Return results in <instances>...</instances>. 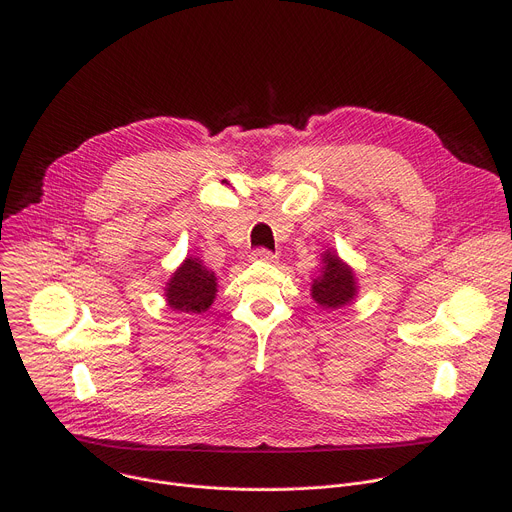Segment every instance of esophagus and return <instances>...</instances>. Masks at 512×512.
I'll list each match as a JSON object with an SVG mask.
<instances>
[{
  "label": "esophagus",
  "mask_w": 512,
  "mask_h": 512,
  "mask_svg": "<svg viewBox=\"0 0 512 512\" xmlns=\"http://www.w3.org/2000/svg\"><path fill=\"white\" fill-rule=\"evenodd\" d=\"M255 261H267V263H273L277 257L271 253V251H267V249H255L253 251V255H251Z\"/></svg>",
  "instance_id": "obj_1"
}]
</instances>
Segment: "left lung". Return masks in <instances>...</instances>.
<instances>
[{"instance_id":"8db88e82","label":"left lung","mask_w":512,"mask_h":512,"mask_svg":"<svg viewBox=\"0 0 512 512\" xmlns=\"http://www.w3.org/2000/svg\"><path fill=\"white\" fill-rule=\"evenodd\" d=\"M356 277L332 249L322 255V273L312 281V298L326 310H338L356 298Z\"/></svg>"}]
</instances>
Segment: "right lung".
Here are the masks:
<instances>
[{
    "label": "right lung",
    "instance_id": "right-lung-1",
    "mask_svg": "<svg viewBox=\"0 0 512 512\" xmlns=\"http://www.w3.org/2000/svg\"><path fill=\"white\" fill-rule=\"evenodd\" d=\"M164 296L168 306L176 312L202 314L216 298L214 271L206 269L200 259L186 257L184 263L172 273Z\"/></svg>",
    "mask_w": 512,
    "mask_h": 512
}]
</instances>
